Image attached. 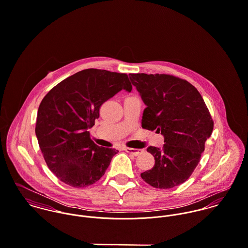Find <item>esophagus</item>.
Instances as JSON below:
<instances>
[{
	"label": "esophagus",
	"mask_w": 248,
	"mask_h": 248,
	"mask_svg": "<svg viewBox=\"0 0 248 248\" xmlns=\"http://www.w3.org/2000/svg\"><path fill=\"white\" fill-rule=\"evenodd\" d=\"M124 150H125L127 153H129V154H131V155H135V156H138V155H141L142 153H143V150H141V149H134V148H128V147H126Z\"/></svg>",
	"instance_id": "obj_1"
}]
</instances>
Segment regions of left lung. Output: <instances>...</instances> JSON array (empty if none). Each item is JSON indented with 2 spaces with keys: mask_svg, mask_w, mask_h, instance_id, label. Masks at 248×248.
<instances>
[{
  "mask_svg": "<svg viewBox=\"0 0 248 248\" xmlns=\"http://www.w3.org/2000/svg\"><path fill=\"white\" fill-rule=\"evenodd\" d=\"M129 76L146 105L142 128L164 137L162 148H147L155 165L140 176L155 188H173L186 181L198 166L212 134V117L201 93L186 80L168 74Z\"/></svg>",
  "mask_w": 248,
  "mask_h": 248,
  "instance_id": "8db88e82",
  "label": "left lung"
}]
</instances>
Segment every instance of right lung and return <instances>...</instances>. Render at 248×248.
I'll return each instance as SVG.
<instances>
[{
    "mask_svg": "<svg viewBox=\"0 0 248 248\" xmlns=\"http://www.w3.org/2000/svg\"><path fill=\"white\" fill-rule=\"evenodd\" d=\"M132 85L126 73L88 69L66 78L43 98L35 134L49 170L64 183L87 187L104 176L117 150L99 147L90 138L99 108Z\"/></svg>",
    "mask_w": 248,
    "mask_h": 248,
    "instance_id": "add662e5",
    "label": "right lung"
}]
</instances>
